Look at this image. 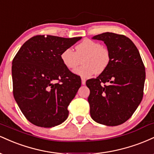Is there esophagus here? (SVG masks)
<instances>
[{
    "instance_id": "1",
    "label": "esophagus",
    "mask_w": 154,
    "mask_h": 154,
    "mask_svg": "<svg viewBox=\"0 0 154 154\" xmlns=\"http://www.w3.org/2000/svg\"><path fill=\"white\" fill-rule=\"evenodd\" d=\"M82 79V85H85V82H86V80H85V79H84V78H82L81 79Z\"/></svg>"
}]
</instances>
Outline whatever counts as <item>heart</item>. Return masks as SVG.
Listing matches in <instances>:
<instances>
[{
	"label": "heart",
	"mask_w": 154,
	"mask_h": 154,
	"mask_svg": "<svg viewBox=\"0 0 154 154\" xmlns=\"http://www.w3.org/2000/svg\"><path fill=\"white\" fill-rule=\"evenodd\" d=\"M63 64L69 69L75 68L82 59V66L74 70L75 75L83 78H88L94 75L103 72L109 66L111 61L110 53L99 43L85 39L75 47V51L66 48L61 54Z\"/></svg>",
	"instance_id": "heart-1"
}]
</instances>
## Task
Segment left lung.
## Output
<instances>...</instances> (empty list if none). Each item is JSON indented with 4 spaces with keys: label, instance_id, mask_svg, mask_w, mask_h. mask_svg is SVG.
<instances>
[{
    "label": "left lung",
    "instance_id": "obj_1",
    "mask_svg": "<svg viewBox=\"0 0 154 154\" xmlns=\"http://www.w3.org/2000/svg\"><path fill=\"white\" fill-rule=\"evenodd\" d=\"M110 53L109 66L96 78L88 79V102L92 119L116 126L130 119L142 100L146 71L137 47L122 35L105 32L93 36ZM109 83V85H104Z\"/></svg>",
    "mask_w": 154,
    "mask_h": 154
}]
</instances>
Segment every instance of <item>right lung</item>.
I'll return each mask as SVG.
<instances>
[{
    "instance_id": "1",
    "label": "right lung",
    "mask_w": 154,
    "mask_h": 154,
    "mask_svg": "<svg viewBox=\"0 0 154 154\" xmlns=\"http://www.w3.org/2000/svg\"><path fill=\"white\" fill-rule=\"evenodd\" d=\"M82 37L37 35L22 45L12 61L14 97L25 117L36 126L53 128L67 119V107L81 79L61 60L63 50Z\"/></svg>"
}]
</instances>
